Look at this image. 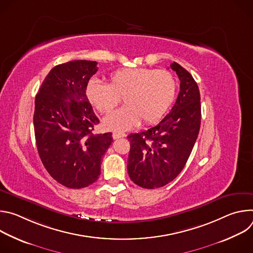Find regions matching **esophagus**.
Returning a JSON list of instances; mask_svg holds the SVG:
<instances>
[{
    "label": "esophagus",
    "instance_id": "34e87169",
    "mask_svg": "<svg viewBox=\"0 0 253 253\" xmlns=\"http://www.w3.org/2000/svg\"><path fill=\"white\" fill-rule=\"evenodd\" d=\"M112 137L113 139H119V138H122V137H125V134L122 133V132H113L112 134Z\"/></svg>",
    "mask_w": 253,
    "mask_h": 253
}]
</instances>
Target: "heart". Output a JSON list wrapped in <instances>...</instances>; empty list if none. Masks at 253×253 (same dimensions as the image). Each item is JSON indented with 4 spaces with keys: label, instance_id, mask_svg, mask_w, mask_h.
I'll list each match as a JSON object with an SVG mask.
<instances>
[{
    "label": "heart",
    "instance_id": "obj_1",
    "mask_svg": "<svg viewBox=\"0 0 253 253\" xmlns=\"http://www.w3.org/2000/svg\"><path fill=\"white\" fill-rule=\"evenodd\" d=\"M86 97L102 114L111 112L124 97L126 106L105 117L107 130L125 131L159 121L167 112L176 94L174 76L166 70L125 68L111 73L109 84L93 78L86 86Z\"/></svg>",
    "mask_w": 253,
    "mask_h": 253
}]
</instances>
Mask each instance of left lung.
<instances>
[{"label": "left lung", "instance_id": "8db88e82", "mask_svg": "<svg viewBox=\"0 0 253 253\" xmlns=\"http://www.w3.org/2000/svg\"><path fill=\"white\" fill-rule=\"evenodd\" d=\"M171 69L180 80L177 100L156 126L128 135L130 153L127 170L132 181L142 188L162 187L184 168L201 123L200 93L191 74L178 63Z\"/></svg>", "mask_w": 253, "mask_h": 253}]
</instances>
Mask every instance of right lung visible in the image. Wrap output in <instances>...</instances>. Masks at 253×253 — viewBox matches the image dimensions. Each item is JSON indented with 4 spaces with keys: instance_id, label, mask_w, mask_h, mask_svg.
<instances>
[{
    "instance_id": "add662e5",
    "label": "right lung",
    "mask_w": 253,
    "mask_h": 253,
    "mask_svg": "<svg viewBox=\"0 0 253 253\" xmlns=\"http://www.w3.org/2000/svg\"><path fill=\"white\" fill-rule=\"evenodd\" d=\"M97 62L76 60L55 66L36 95L34 130L41 161L60 184L73 189L94 183L112 133L94 134L99 119L86 97Z\"/></svg>"
}]
</instances>
